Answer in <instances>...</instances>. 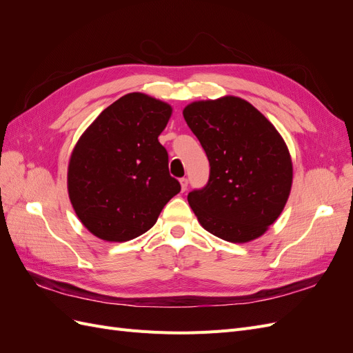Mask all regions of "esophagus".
Returning a JSON list of instances; mask_svg holds the SVG:
<instances>
[{
    "instance_id": "1",
    "label": "esophagus",
    "mask_w": 353,
    "mask_h": 353,
    "mask_svg": "<svg viewBox=\"0 0 353 353\" xmlns=\"http://www.w3.org/2000/svg\"><path fill=\"white\" fill-rule=\"evenodd\" d=\"M179 183H181V190L185 191L187 187H188V179H187V178H181Z\"/></svg>"
}]
</instances>
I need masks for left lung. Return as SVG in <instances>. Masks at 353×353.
Segmentation results:
<instances>
[{
    "label": "left lung",
    "mask_w": 353,
    "mask_h": 353,
    "mask_svg": "<svg viewBox=\"0 0 353 353\" xmlns=\"http://www.w3.org/2000/svg\"><path fill=\"white\" fill-rule=\"evenodd\" d=\"M205 148L210 174L188 193L200 225L225 241L261 237L290 196L293 165L275 126L240 97L194 101L183 112Z\"/></svg>",
    "instance_id": "1"
}]
</instances>
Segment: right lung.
<instances>
[{"mask_svg": "<svg viewBox=\"0 0 353 353\" xmlns=\"http://www.w3.org/2000/svg\"><path fill=\"white\" fill-rule=\"evenodd\" d=\"M172 108L141 92L104 109L74 145L68 169L72 206L83 227L105 241L150 230L181 191L159 143Z\"/></svg>", "mask_w": 353, "mask_h": 353, "instance_id": "obj_1", "label": "right lung"}]
</instances>
